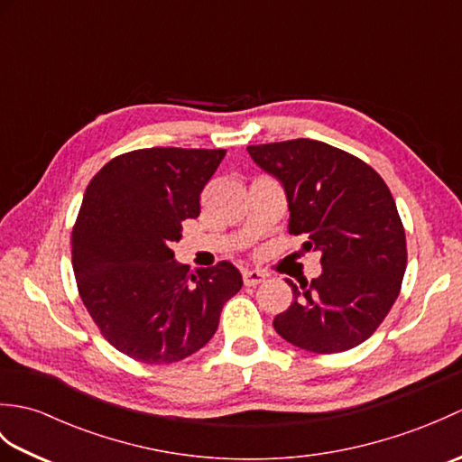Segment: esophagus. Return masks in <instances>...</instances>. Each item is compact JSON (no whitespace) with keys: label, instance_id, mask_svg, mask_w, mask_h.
I'll return each mask as SVG.
<instances>
[{"label":"esophagus","instance_id":"esophagus-1","mask_svg":"<svg viewBox=\"0 0 462 462\" xmlns=\"http://www.w3.org/2000/svg\"><path fill=\"white\" fill-rule=\"evenodd\" d=\"M263 280H266V273L260 272V270H246V272H244V283H246L248 288L258 286V283H262Z\"/></svg>","mask_w":462,"mask_h":462}]
</instances>
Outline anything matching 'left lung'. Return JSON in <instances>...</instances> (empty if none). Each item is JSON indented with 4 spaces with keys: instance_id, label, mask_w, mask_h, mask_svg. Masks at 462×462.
Returning <instances> with one entry per match:
<instances>
[{
    "instance_id": "1",
    "label": "left lung",
    "mask_w": 462,
    "mask_h": 462,
    "mask_svg": "<svg viewBox=\"0 0 462 462\" xmlns=\"http://www.w3.org/2000/svg\"><path fill=\"white\" fill-rule=\"evenodd\" d=\"M286 190L290 232L321 254V273L273 318L291 346L339 353L371 337L393 306L407 268L405 230L393 196L369 164L311 139L248 146Z\"/></svg>"
}]
</instances>
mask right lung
Instances as JSON below:
<instances>
[{"label":"right lung","mask_w":462,"mask_h":462,"mask_svg":"<svg viewBox=\"0 0 462 462\" xmlns=\"http://www.w3.org/2000/svg\"><path fill=\"white\" fill-rule=\"evenodd\" d=\"M226 151L154 146L116 156L93 176L73 228L81 300L115 349L149 365L192 356L242 288L230 262L189 273L174 260L182 220Z\"/></svg>","instance_id":"right-lung-1"}]
</instances>
